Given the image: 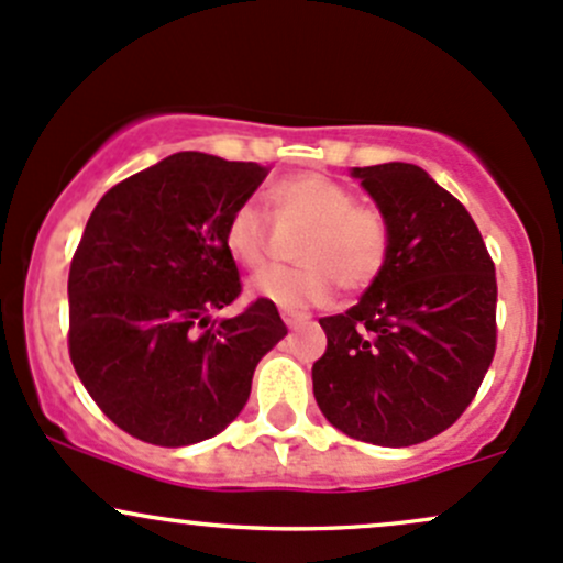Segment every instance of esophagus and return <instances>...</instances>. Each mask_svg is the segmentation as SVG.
Returning a JSON list of instances; mask_svg holds the SVG:
<instances>
[{"mask_svg":"<svg viewBox=\"0 0 563 563\" xmlns=\"http://www.w3.org/2000/svg\"><path fill=\"white\" fill-rule=\"evenodd\" d=\"M282 319L289 330H295V328H300V324H308V319L311 317L303 311H282Z\"/></svg>","mask_w":563,"mask_h":563,"instance_id":"34e87169","label":"esophagus"}]
</instances>
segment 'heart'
Returning a JSON list of instances; mask_svg holds the SVG:
<instances>
[{
  "mask_svg": "<svg viewBox=\"0 0 563 563\" xmlns=\"http://www.w3.org/2000/svg\"><path fill=\"white\" fill-rule=\"evenodd\" d=\"M271 207L282 222L308 225L300 241V265H268L252 276L250 292L260 300L298 311L328 303L341 284L349 292L371 287L386 268L391 228L376 207L356 203L349 185L324 174H295L271 187ZM268 220L255 203H239L222 231L235 263L255 268L268 255Z\"/></svg>",
  "mask_w": 563,
  "mask_h": 563,
  "instance_id": "obj_1",
  "label": "heart"
}]
</instances>
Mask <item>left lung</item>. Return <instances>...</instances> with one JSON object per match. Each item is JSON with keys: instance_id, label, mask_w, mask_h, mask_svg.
<instances>
[{"instance_id": "obj_1", "label": "left lung", "mask_w": 563, "mask_h": 563, "mask_svg": "<svg viewBox=\"0 0 563 563\" xmlns=\"http://www.w3.org/2000/svg\"><path fill=\"white\" fill-rule=\"evenodd\" d=\"M391 228L386 268L319 319L313 397L332 427L386 449L424 443L473 402L497 352V274L470 211L413 163L352 168Z\"/></svg>"}]
</instances>
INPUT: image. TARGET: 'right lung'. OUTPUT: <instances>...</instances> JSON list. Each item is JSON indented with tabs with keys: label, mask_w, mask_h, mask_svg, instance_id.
I'll list each match as a JSON object with an SVG mask.
<instances>
[{
	"label": "right lung",
	"mask_w": 563,
	"mask_h": 563,
	"mask_svg": "<svg viewBox=\"0 0 563 563\" xmlns=\"http://www.w3.org/2000/svg\"><path fill=\"white\" fill-rule=\"evenodd\" d=\"M268 177L257 163L168 155L104 192L69 268V356L93 402L123 432L179 449L222 432L252 391L257 362L287 335L241 295L222 231Z\"/></svg>",
	"instance_id": "right-lung-1"
}]
</instances>
